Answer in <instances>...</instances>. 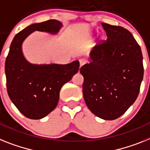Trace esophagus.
Instances as JSON below:
<instances>
[{"instance_id":"1","label":"esophagus","mask_w":150,"mask_h":150,"mask_svg":"<svg viewBox=\"0 0 150 150\" xmlns=\"http://www.w3.org/2000/svg\"><path fill=\"white\" fill-rule=\"evenodd\" d=\"M86 62H87V60L84 59H81L79 60V63H80V68H81L83 65H85Z\"/></svg>"}]
</instances>
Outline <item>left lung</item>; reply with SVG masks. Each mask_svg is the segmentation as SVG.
<instances>
[{"instance_id": "8db88e82", "label": "left lung", "mask_w": 150, "mask_h": 150, "mask_svg": "<svg viewBox=\"0 0 150 150\" xmlns=\"http://www.w3.org/2000/svg\"><path fill=\"white\" fill-rule=\"evenodd\" d=\"M106 42L89 53L80 69L83 96L89 110L107 120L125 113L137 99L143 78L141 49L132 33L120 26L101 23Z\"/></svg>"}]
</instances>
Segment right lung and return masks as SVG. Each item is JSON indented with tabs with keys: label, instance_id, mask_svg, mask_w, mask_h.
<instances>
[{
	"label": "right lung",
	"instance_id": "obj_1",
	"mask_svg": "<svg viewBox=\"0 0 150 150\" xmlns=\"http://www.w3.org/2000/svg\"><path fill=\"white\" fill-rule=\"evenodd\" d=\"M62 26L57 20L31 24L14 36L10 46L5 62L7 93L21 114L30 119H42L56 108L62 87L78 72L79 62L30 63L23 55V43L35 31L57 35Z\"/></svg>",
	"mask_w": 150,
	"mask_h": 150
}]
</instances>
